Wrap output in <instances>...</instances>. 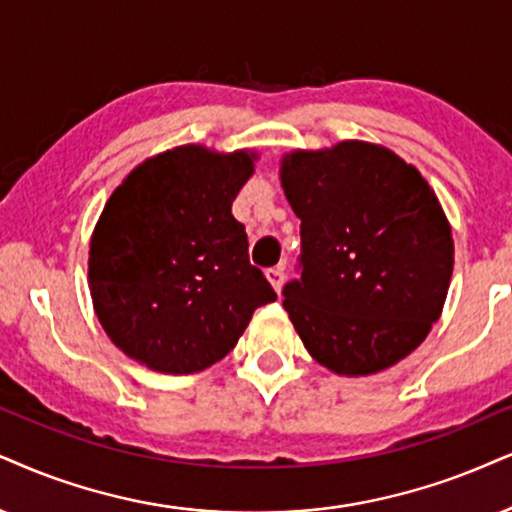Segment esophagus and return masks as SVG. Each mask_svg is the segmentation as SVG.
I'll use <instances>...</instances> for the list:
<instances>
[{"label": "esophagus", "mask_w": 512, "mask_h": 512, "mask_svg": "<svg viewBox=\"0 0 512 512\" xmlns=\"http://www.w3.org/2000/svg\"><path fill=\"white\" fill-rule=\"evenodd\" d=\"M267 281L271 283V288H274L276 293H281L283 281H286V269H283L281 264H278V267L267 269Z\"/></svg>", "instance_id": "1"}]
</instances>
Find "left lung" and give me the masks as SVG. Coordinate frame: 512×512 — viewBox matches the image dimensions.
Returning a JSON list of instances; mask_svg holds the SVG:
<instances>
[{"mask_svg": "<svg viewBox=\"0 0 512 512\" xmlns=\"http://www.w3.org/2000/svg\"><path fill=\"white\" fill-rule=\"evenodd\" d=\"M300 217V278L283 307L307 352L338 375H371L428 338L454 271L442 205L390 148L340 141L281 160Z\"/></svg>", "mask_w": 512, "mask_h": 512, "instance_id": "8db88e82", "label": "left lung"}]
</instances>
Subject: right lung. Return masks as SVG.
<instances>
[{
  "label": "right lung",
  "mask_w": 512,
  "mask_h": 512,
  "mask_svg": "<svg viewBox=\"0 0 512 512\" xmlns=\"http://www.w3.org/2000/svg\"><path fill=\"white\" fill-rule=\"evenodd\" d=\"M255 160L177 146L134 167L108 198L89 243V290L129 359L170 375L205 371L276 300L231 215Z\"/></svg>",
  "instance_id": "add662e5"
}]
</instances>
